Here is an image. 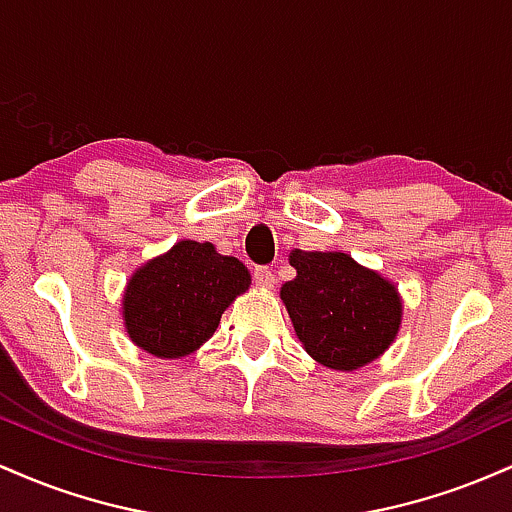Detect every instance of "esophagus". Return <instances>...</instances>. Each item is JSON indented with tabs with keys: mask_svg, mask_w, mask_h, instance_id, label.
<instances>
[{
	"mask_svg": "<svg viewBox=\"0 0 512 512\" xmlns=\"http://www.w3.org/2000/svg\"><path fill=\"white\" fill-rule=\"evenodd\" d=\"M274 274H272V269H267V267H257L255 269V284L260 286V289H274Z\"/></svg>",
	"mask_w": 512,
	"mask_h": 512,
	"instance_id": "obj_1",
	"label": "esophagus"
}]
</instances>
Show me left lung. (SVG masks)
<instances>
[{
	"label": "left lung",
	"instance_id": "8db88e82",
	"mask_svg": "<svg viewBox=\"0 0 512 512\" xmlns=\"http://www.w3.org/2000/svg\"><path fill=\"white\" fill-rule=\"evenodd\" d=\"M289 264L279 296L310 358L351 373L390 349L404 308L395 281L337 250H291Z\"/></svg>",
	"mask_w": 512,
	"mask_h": 512
}]
</instances>
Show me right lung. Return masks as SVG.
<instances>
[{
    "mask_svg": "<svg viewBox=\"0 0 512 512\" xmlns=\"http://www.w3.org/2000/svg\"><path fill=\"white\" fill-rule=\"evenodd\" d=\"M252 276L238 257L214 245L178 240L127 279L122 320L134 346L156 358L195 354L214 337L223 310L250 289Z\"/></svg>",
    "mask_w": 512,
    "mask_h": 512,
    "instance_id": "right-lung-1",
    "label": "right lung"
}]
</instances>
